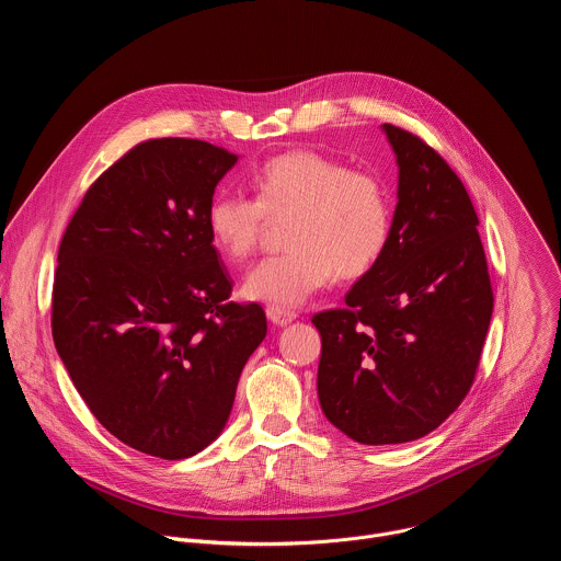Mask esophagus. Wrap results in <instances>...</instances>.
Segmentation results:
<instances>
[{
    "mask_svg": "<svg viewBox=\"0 0 561 561\" xmlns=\"http://www.w3.org/2000/svg\"><path fill=\"white\" fill-rule=\"evenodd\" d=\"M266 314H268V319L273 324H277V327H286V324H290L293 319L297 317V312L295 310H290V308H282V306H268L266 308Z\"/></svg>",
    "mask_w": 561,
    "mask_h": 561,
    "instance_id": "34e87169",
    "label": "esophagus"
}]
</instances>
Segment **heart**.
Here are the masks:
<instances>
[{
	"label": "heart",
	"instance_id": "b5f03b06",
	"mask_svg": "<svg viewBox=\"0 0 561 561\" xmlns=\"http://www.w3.org/2000/svg\"><path fill=\"white\" fill-rule=\"evenodd\" d=\"M255 197L217 193L206 208L213 249L230 264L247 262L273 221L286 224L288 253L264 260L244 295L295 308L335 275L355 279L388 249L392 208L386 184L314 150L277 154L253 175Z\"/></svg>",
	"mask_w": 561,
	"mask_h": 561
}]
</instances>
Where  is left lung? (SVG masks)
I'll return each mask as SVG.
<instances>
[{"mask_svg":"<svg viewBox=\"0 0 561 561\" xmlns=\"http://www.w3.org/2000/svg\"><path fill=\"white\" fill-rule=\"evenodd\" d=\"M399 167L390 242L346 295L317 312V394L359 444H404L435 431L474 381L493 288L472 202L446 159L383 124Z\"/></svg>","mask_w":561,"mask_h":561,"instance_id":"1","label":"left lung"}]
</instances>
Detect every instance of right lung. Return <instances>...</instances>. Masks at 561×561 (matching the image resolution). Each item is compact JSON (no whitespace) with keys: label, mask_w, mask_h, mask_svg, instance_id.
Returning <instances> with one entry per match:
<instances>
[{"label":"right lung","mask_w":561,"mask_h":561,"mask_svg":"<svg viewBox=\"0 0 561 561\" xmlns=\"http://www.w3.org/2000/svg\"><path fill=\"white\" fill-rule=\"evenodd\" d=\"M234 164L202 139L141 141L87 191L59 244L55 348L98 422L152 457L184 459L217 439L266 337L264 308L228 299L206 230Z\"/></svg>","instance_id":"1"}]
</instances>
